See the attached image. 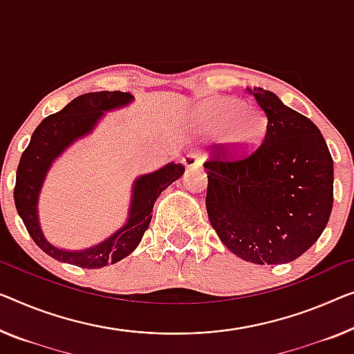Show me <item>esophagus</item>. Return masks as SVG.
<instances>
[{"label": "esophagus", "instance_id": "1", "mask_svg": "<svg viewBox=\"0 0 354 354\" xmlns=\"http://www.w3.org/2000/svg\"><path fill=\"white\" fill-rule=\"evenodd\" d=\"M183 163L186 168H198L202 165V159L197 154H194V152H189V154L184 157Z\"/></svg>", "mask_w": 354, "mask_h": 354}]
</instances>
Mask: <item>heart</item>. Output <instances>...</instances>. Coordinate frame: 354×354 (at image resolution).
<instances>
[{
	"mask_svg": "<svg viewBox=\"0 0 354 354\" xmlns=\"http://www.w3.org/2000/svg\"><path fill=\"white\" fill-rule=\"evenodd\" d=\"M197 124L208 133L219 131V141L230 154H246L259 145L262 119L254 109L232 98H218L203 104Z\"/></svg>",
	"mask_w": 354,
	"mask_h": 354,
	"instance_id": "b5f03b06",
	"label": "heart"
}]
</instances>
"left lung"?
Listing matches in <instances>:
<instances>
[{
  "mask_svg": "<svg viewBox=\"0 0 354 354\" xmlns=\"http://www.w3.org/2000/svg\"><path fill=\"white\" fill-rule=\"evenodd\" d=\"M266 115L261 146L230 156L214 146L205 162L209 223L241 259L286 263L312 246L334 203V162L318 127L261 87L246 88Z\"/></svg>",
  "mask_w": 354,
  "mask_h": 354,
  "instance_id": "left-lung-1",
  "label": "left lung"
}]
</instances>
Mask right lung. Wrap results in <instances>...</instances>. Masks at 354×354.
<instances>
[{
    "label": "right lung",
    "instance_id": "add662e5",
    "mask_svg": "<svg viewBox=\"0 0 354 354\" xmlns=\"http://www.w3.org/2000/svg\"><path fill=\"white\" fill-rule=\"evenodd\" d=\"M133 97L127 92H91L79 95L59 113L47 115L31 135L17 167L14 187L15 208L28 234L46 254L81 268H102L124 259L140 245L149 227L152 208L162 191L183 175V163H168L160 170L143 175L133 184L129 221L108 240L84 251L59 250L42 235L38 221V195L42 181L57 157L77 138L87 135L102 119L103 111L129 104Z\"/></svg>",
    "mask_w": 354,
    "mask_h": 354
}]
</instances>
